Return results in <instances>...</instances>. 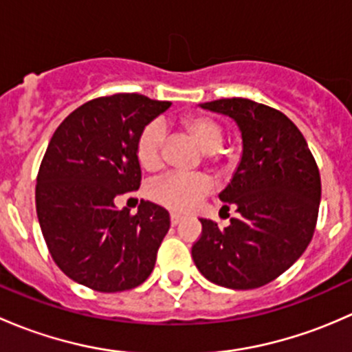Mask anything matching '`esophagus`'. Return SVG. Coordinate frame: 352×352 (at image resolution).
Returning a JSON list of instances; mask_svg holds the SVG:
<instances>
[{
	"label": "esophagus",
	"mask_w": 352,
	"mask_h": 352,
	"mask_svg": "<svg viewBox=\"0 0 352 352\" xmlns=\"http://www.w3.org/2000/svg\"><path fill=\"white\" fill-rule=\"evenodd\" d=\"M180 219H182V216L177 214V212H170V223H172V226L179 225Z\"/></svg>",
	"instance_id": "esophagus-1"
}]
</instances>
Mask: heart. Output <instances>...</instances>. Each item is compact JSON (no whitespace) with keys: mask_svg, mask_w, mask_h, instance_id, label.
I'll list each match as a JSON object with an SVG mask.
<instances>
[{"mask_svg":"<svg viewBox=\"0 0 352 352\" xmlns=\"http://www.w3.org/2000/svg\"><path fill=\"white\" fill-rule=\"evenodd\" d=\"M186 133L192 136L197 146L208 153L212 162L218 160V150L225 141V131L218 120L206 116L186 117L182 120ZM163 144H165V126L160 120H153L141 131L136 141V155L141 166L155 172L163 163ZM212 189V180L204 173H168L155 180L148 194L158 204L175 211H190Z\"/></svg>","mask_w":352,"mask_h":352,"instance_id":"heart-1","label":"heart"}]
</instances>
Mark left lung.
<instances>
[{"label": "left lung", "instance_id": "obj_1", "mask_svg": "<svg viewBox=\"0 0 352 352\" xmlns=\"http://www.w3.org/2000/svg\"><path fill=\"white\" fill-rule=\"evenodd\" d=\"M199 107L235 120L242 158L219 192L221 209L235 208L239 216L226 228L201 219L194 264L218 286L261 287L287 271L314 236L322 194L317 163L303 134L279 110L248 98H221Z\"/></svg>", "mask_w": 352, "mask_h": 352}]
</instances>
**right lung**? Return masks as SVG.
Wrapping results in <instances>:
<instances>
[{"instance_id": "1", "label": "right lung", "mask_w": 352, "mask_h": 352, "mask_svg": "<svg viewBox=\"0 0 352 352\" xmlns=\"http://www.w3.org/2000/svg\"><path fill=\"white\" fill-rule=\"evenodd\" d=\"M170 105L138 94L100 97L71 112L52 134L35 208L52 258L78 285L116 293L140 286L153 271L168 211L141 201L129 214L113 199L140 189L138 136Z\"/></svg>"}]
</instances>
